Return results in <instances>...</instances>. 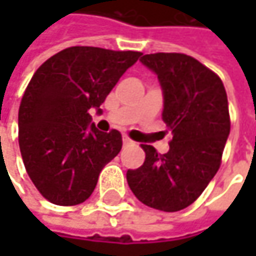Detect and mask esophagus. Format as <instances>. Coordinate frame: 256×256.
<instances>
[{
    "label": "esophagus",
    "instance_id": "34e87169",
    "mask_svg": "<svg viewBox=\"0 0 256 256\" xmlns=\"http://www.w3.org/2000/svg\"><path fill=\"white\" fill-rule=\"evenodd\" d=\"M123 144H124V145H132V144H133V140H132L128 136H123Z\"/></svg>",
    "mask_w": 256,
    "mask_h": 256
}]
</instances>
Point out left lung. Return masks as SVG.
I'll return each instance as SVG.
<instances>
[{
	"instance_id": "1",
	"label": "left lung",
	"mask_w": 256,
	"mask_h": 256,
	"mask_svg": "<svg viewBox=\"0 0 256 256\" xmlns=\"http://www.w3.org/2000/svg\"><path fill=\"white\" fill-rule=\"evenodd\" d=\"M140 62L157 74L163 122L174 138L166 154L142 145L145 162L126 176L144 204L178 212L197 200L221 166L230 134L228 100L221 78L182 53H154Z\"/></svg>"
}]
</instances>
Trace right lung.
<instances>
[{
  "instance_id": "add662e5",
  "label": "right lung",
  "mask_w": 256,
  "mask_h": 256,
  "mask_svg": "<svg viewBox=\"0 0 256 256\" xmlns=\"http://www.w3.org/2000/svg\"><path fill=\"white\" fill-rule=\"evenodd\" d=\"M139 52L76 46L47 59L30 78L19 108V146L30 180L59 206L86 202L100 170L122 150L118 130L99 132L100 105Z\"/></svg>"
}]
</instances>
